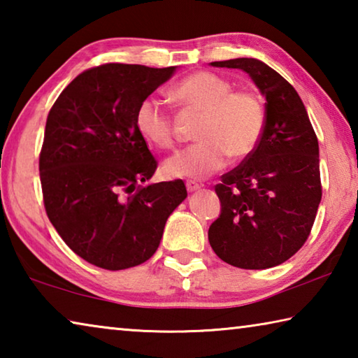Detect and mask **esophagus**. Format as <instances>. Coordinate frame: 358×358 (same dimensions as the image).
I'll return each instance as SVG.
<instances>
[{"instance_id":"obj_1","label":"esophagus","mask_w":358,"mask_h":358,"mask_svg":"<svg viewBox=\"0 0 358 358\" xmlns=\"http://www.w3.org/2000/svg\"><path fill=\"white\" fill-rule=\"evenodd\" d=\"M186 189H187V191H189V192H194V191L201 189V185H199V183H196V181H192V180H189V181H186Z\"/></svg>"}]
</instances>
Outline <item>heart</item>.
<instances>
[{"label":"heart","instance_id":"b5f03b06","mask_svg":"<svg viewBox=\"0 0 358 358\" xmlns=\"http://www.w3.org/2000/svg\"><path fill=\"white\" fill-rule=\"evenodd\" d=\"M172 98L189 112L202 113L197 126L201 142L169 157L164 172L172 178H207L226 167L229 157L245 159L264 137L266 113L259 96L213 72L201 71L185 77L171 90ZM138 134L156 148L175 145L173 123L159 99L148 96L138 102L134 115Z\"/></svg>","mask_w":358,"mask_h":358}]
</instances>
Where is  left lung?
Masks as SVG:
<instances>
[{
	"label": "left lung",
	"mask_w": 358,
	"mask_h": 358,
	"mask_svg": "<svg viewBox=\"0 0 358 358\" xmlns=\"http://www.w3.org/2000/svg\"><path fill=\"white\" fill-rule=\"evenodd\" d=\"M211 66L250 74L265 96L266 124L256 151L215 186L221 215L208 241L230 265L270 268L305 245L316 220L322 197L316 132L299 93L270 66L254 58Z\"/></svg>",
	"instance_id": "left-lung-1"
}]
</instances>
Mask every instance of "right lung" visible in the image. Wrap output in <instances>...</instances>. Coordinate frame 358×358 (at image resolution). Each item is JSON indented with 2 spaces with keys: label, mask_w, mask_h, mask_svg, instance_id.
<instances>
[{
  "label": "right lung",
  "mask_w": 358,
  "mask_h": 358,
  "mask_svg": "<svg viewBox=\"0 0 358 358\" xmlns=\"http://www.w3.org/2000/svg\"><path fill=\"white\" fill-rule=\"evenodd\" d=\"M173 71L96 66L78 74L48 112L39 155L45 213L64 243L99 268L147 262L187 196L183 180L141 185L157 161L136 129V108Z\"/></svg>",
  "instance_id": "right-lung-1"
}]
</instances>
